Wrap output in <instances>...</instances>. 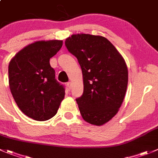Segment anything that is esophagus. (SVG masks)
Listing matches in <instances>:
<instances>
[{
    "instance_id": "obj_1",
    "label": "esophagus",
    "mask_w": 158,
    "mask_h": 158,
    "mask_svg": "<svg viewBox=\"0 0 158 158\" xmlns=\"http://www.w3.org/2000/svg\"><path fill=\"white\" fill-rule=\"evenodd\" d=\"M67 88H69V89H70V88H71V83H70V82H67Z\"/></svg>"
}]
</instances>
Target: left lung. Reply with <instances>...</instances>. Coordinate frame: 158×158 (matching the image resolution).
<instances>
[{
  "label": "left lung",
  "mask_w": 158,
  "mask_h": 158,
  "mask_svg": "<svg viewBox=\"0 0 158 158\" xmlns=\"http://www.w3.org/2000/svg\"><path fill=\"white\" fill-rule=\"evenodd\" d=\"M65 46L77 57L83 74L84 92L76 98L81 115L91 124L103 125L116 115L125 97L128 84L125 60L100 35H72Z\"/></svg>",
  "instance_id": "left-lung-1"
}]
</instances>
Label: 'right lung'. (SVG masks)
Listing matches in <instances>:
<instances>
[{"label": "right lung", "instance_id": "right-lung-1", "mask_svg": "<svg viewBox=\"0 0 158 158\" xmlns=\"http://www.w3.org/2000/svg\"><path fill=\"white\" fill-rule=\"evenodd\" d=\"M62 46V40L35 42L19 51L9 64V87L16 104L37 121L53 117L65 95V88L56 81L49 64Z\"/></svg>", "mask_w": 158, "mask_h": 158}]
</instances>
